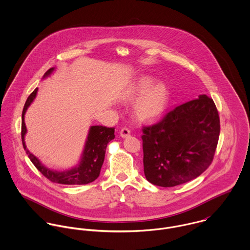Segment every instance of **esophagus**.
<instances>
[{
  "mask_svg": "<svg viewBox=\"0 0 250 250\" xmlns=\"http://www.w3.org/2000/svg\"><path fill=\"white\" fill-rule=\"evenodd\" d=\"M130 130L128 129V128H123V129H121V131H120V136H121V138H127V137H129L130 136Z\"/></svg>",
  "mask_w": 250,
  "mask_h": 250,
  "instance_id": "34e87169",
  "label": "esophagus"
}]
</instances>
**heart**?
<instances>
[{"mask_svg":"<svg viewBox=\"0 0 250 250\" xmlns=\"http://www.w3.org/2000/svg\"><path fill=\"white\" fill-rule=\"evenodd\" d=\"M148 75H143L129 85L124 93V100L136 102L134 112L143 122H154L161 119L169 105L170 93L168 87Z\"/></svg>","mask_w":250,"mask_h":250,"instance_id":"1","label":"heart"}]
</instances>
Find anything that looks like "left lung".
I'll return each instance as SVG.
<instances>
[{
	"mask_svg": "<svg viewBox=\"0 0 250 250\" xmlns=\"http://www.w3.org/2000/svg\"><path fill=\"white\" fill-rule=\"evenodd\" d=\"M219 117L213 99L199 95L143 128L144 175L168 188L202 174L211 165L219 138Z\"/></svg>",
	"mask_w": 250,
	"mask_h": 250,
	"instance_id": "obj_1",
	"label": "left lung"
}]
</instances>
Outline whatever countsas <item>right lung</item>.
<instances>
[{"label": "right lung", "mask_w": 250, "mask_h": 250, "mask_svg": "<svg viewBox=\"0 0 250 250\" xmlns=\"http://www.w3.org/2000/svg\"><path fill=\"white\" fill-rule=\"evenodd\" d=\"M55 71V67L50 68L43 76V79L50 77ZM38 88L28 97L22 112V143L23 147L35 165L36 168L50 181L63 185H86L98 178L101 167L104 163L105 153L107 143L114 139V128H107L104 126H91L83 145V149L78 164L71 168L64 170H56L46 167L41 161L31 153L25 143V136L27 134V127L25 124V114L27 109L36 99Z\"/></svg>", "instance_id": "right-lung-1"}]
</instances>
